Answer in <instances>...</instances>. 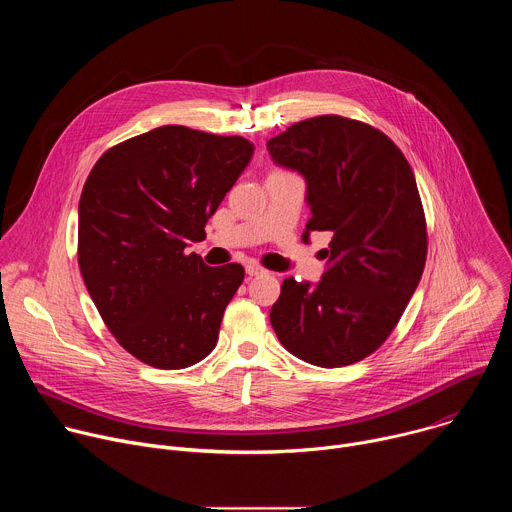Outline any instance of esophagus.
Here are the masks:
<instances>
[{
    "label": "esophagus",
    "instance_id": "1",
    "mask_svg": "<svg viewBox=\"0 0 512 512\" xmlns=\"http://www.w3.org/2000/svg\"><path fill=\"white\" fill-rule=\"evenodd\" d=\"M245 271H247L249 277H257V275H263V273H265V269L259 267V265H255V263H249V265L245 267Z\"/></svg>",
    "mask_w": 512,
    "mask_h": 512
}]
</instances>
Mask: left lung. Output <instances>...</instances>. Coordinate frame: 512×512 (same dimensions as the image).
Here are the masks:
<instances>
[{"mask_svg":"<svg viewBox=\"0 0 512 512\" xmlns=\"http://www.w3.org/2000/svg\"><path fill=\"white\" fill-rule=\"evenodd\" d=\"M267 150L306 180L312 218L302 239L332 235L322 279L287 277L271 326L294 356L346 367L387 340L421 279L427 231L415 176L385 133L340 115L294 123Z\"/></svg>","mask_w":512,"mask_h":512,"instance_id":"left-lung-1","label":"left lung"}]
</instances>
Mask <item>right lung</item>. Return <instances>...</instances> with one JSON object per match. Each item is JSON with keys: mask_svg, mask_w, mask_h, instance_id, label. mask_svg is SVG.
I'll list each match as a JSON object with an SVG mask.
<instances>
[{"mask_svg": "<svg viewBox=\"0 0 512 512\" xmlns=\"http://www.w3.org/2000/svg\"><path fill=\"white\" fill-rule=\"evenodd\" d=\"M253 150L239 135L164 125L107 150L85 182V285L117 342L150 367L186 369L216 346L245 269L208 267L186 247L206 237Z\"/></svg>", "mask_w": 512, "mask_h": 512, "instance_id": "1", "label": "right lung"}]
</instances>
